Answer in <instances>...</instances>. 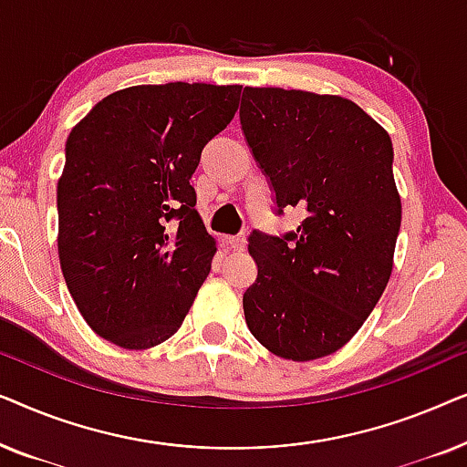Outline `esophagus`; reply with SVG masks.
<instances>
[{
  "label": "esophagus",
  "instance_id": "esophagus-1",
  "mask_svg": "<svg viewBox=\"0 0 467 467\" xmlns=\"http://www.w3.org/2000/svg\"><path fill=\"white\" fill-rule=\"evenodd\" d=\"M225 242H227V246L232 248V251H244V246H246L244 235H227Z\"/></svg>",
  "mask_w": 467,
  "mask_h": 467
}]
</instances>
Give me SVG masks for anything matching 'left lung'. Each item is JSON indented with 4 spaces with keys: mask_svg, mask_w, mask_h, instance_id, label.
I'll return each mask as SVG.
<instances>
[{
    "mask_svg": "<svg viewBox=\"0 0 467 467\" xmlns=\"http://www.w3.org/2000/svg\"><path fill=\"white\" fill-rule=\"evenodd\" d=\"M240 123L278 210L302 206L296 234L253 232L257 280L244 293L251 334L289 361L340 350L393 272L401 200L385 127L340 95L244 87Z\"/></svg>",
    "mask_w": 467,
    "mask_h": 467,
    "instance_id": "obj_1",
    "label": "left lung"
}]
</instances>
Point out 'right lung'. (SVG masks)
I'll return each mask as SVG.
<instances>
[{
  "label": "right lung",
  "instance_id": "1",
  "mask_svg": "<svg viewBox=\"0 0 467 467\" xmlns=\"http://www.w3.org/2000/svg\"><path fill=\"white\" fill-rule=\"evenodd\" d=\"M240 85L114 91L74 125L57 182L61 272L104 340L152 348L181 327L216 240L195 210L202 149L232 123Z\"/></svg>",
  "mask_w": 467,
  "mask_h": 467
}]
</instances>
